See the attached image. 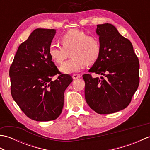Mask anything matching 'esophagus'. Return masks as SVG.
<instances>
[{"label": "esophagus", "instance_id": "obj_1", "mask_svg": "<svg viewBox=\"0 0 150 150\" xmlns=\"http://www.w3.org/2000/svg\"><path fill=\"white\" fill-rule=\"evenodd\" d=\"M81 77V75L80 74H77V73H75V74H73L72 75V77L73 79H77L80 78Z\"/></svg>", "mask_w": 150, "mask_h": 150}]
</instances>
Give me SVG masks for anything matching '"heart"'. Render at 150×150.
Segmentation results:
<instances>
[{
	"label": "heart",
	"mask_w": 150,
	"mask_h": 150,
	"mask_svg": "<svg viewBox=\"0 0 150 150\" xmlns=\"http://www.w3.org/2000/svg\"><path fill=\"white\" fill-rule=\"evenodd\" d=\"M62 47L51 44L49 55L57 64H62L69 55L71 59L60 67V71L71 73L79 71L88 65L97 61L101 53V43L99 39L94 35H87L82 30L72 29L60 38Z\"/></svg>",
	"instance_id": "obj_1"
}]
</instances>
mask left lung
I'll use <instances>...</instances> for the list:
<instances>
[{"mask_svg": "<svg viewBox=\"0 0 150 150\" xmlns=\"http://www.w3.org/2000/svg\"><path fill=\"white\" fill-rule=\"evenodd\" d=\"M96 33L101 43V53L89 72L104 75L93 78L82 75L85 98L92 110L110 114L128 106L139 84V62L132 44L111 24H98Z\"/></svg>", "mask_w": 150, "mask_h": 150, "instance_id": "8db88e82", "label": "left lung"}]
</instances>
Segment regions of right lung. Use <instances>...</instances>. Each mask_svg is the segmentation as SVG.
I'll use <instances>...</instances> for the list:
<instances>
[{
    "mask_svg": "<svg viewBox=\"0 0 150 150\" xmlns=\"http://www.w3.org/2000/svg\"><path fill=\"white\" fill-rule=\"evenodd\" d=\"M56 30L37 28L19 46L9 68L11 93L15 103L30 119L55 120L62 113L64 94L73 81L61 74L49 55ZM59 76L52 81L55 74Z\"/></svg>",
    "mask_w": 150,
    "mask_h": 150,
    "instance_id": "right-lung-1",
    "label": "right lung"
}]
</instances>
